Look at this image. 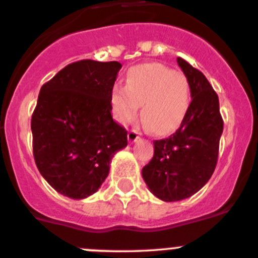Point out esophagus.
<instances>
[{
    "instance_id": "esophagus-1",
    "label": "esophagus",
    "mask_w": 258,
    "mask_h": 258,
    "mask_svg": "<svg viewBox=\"0 0 258 258\" xmlns=\"http://www.w3.org/2000/svg\"><path fill=\"white\" fill-rule=\"evenodd\" d=\"M139 139V132L136 131V129H132L129 133H127V141H129V143H134V142H137Z\"/></svg>"
}]
</instances>
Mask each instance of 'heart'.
I'll return each mask as SVG.
<instances>
[{
  "label": "heart",
  "instance_id": "1",
  "mask_svg": "<svg viewBox=\"0 0 258 258\" xmlns=\"http://www.w3.org/2000/svg\"><path fill=\"white\" fill-rule=\"evenodd\" d=\"M190 104L186 76L161 63L134 66L127 71L124 87L114 86L110 92V107L116 122L126 125L133 121L142 105V119L157 136L178 129Z\"/></svg>",
  "mask_w": 258,
  "mask_h": 258
}]
</instances>
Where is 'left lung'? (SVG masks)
I'll use <instances>...</instances> for the list:
<instances>
[{"instance_id":"1","label":"left lung","mask_w":258,"mask_h":258,"mask_svg":"<svg viewBox=\"0 0 258 258\" xmlns=\"http://www.w3.org/2000/svg\"><path fill=\"white\" fill-rule=\"evenodd\" d=\"M177 63L190 85V109L175 133L153 142V158L142 170L151 192L163 201L190 198L209 181L223 133L217 92L190 63L180 57Z\"/></svg>"}]
</instances>
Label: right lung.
I'll return each instance as SVG.
<instances>
[{
  "mask_svg": "<svg viewBox=\"0 0 258 258\" xmlns=\"http://www.w3.org/2000/svg\"><path fill=\"white\" fill-rule=\"evenodd\" d=\"M120 68L119 62L78 60L41 86L31 116L34 159L62 195L96 192L114 154L127 146L126 131L112 120L110 107Z\"/></svg>",
  "mask_w": 258,
  "mask_h": 258,
  "instance_id": "1",
  "label": "right lung"
}]
</instances>
